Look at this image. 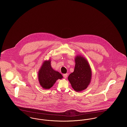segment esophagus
I'll use <instances>...</instances> for the list:
<instances>
[{
  "label": "esophagus",
  "mask_w": 127,
  "mask_h": 127,
  "mask_svg": "<svg viewBox=\"0 0 127 127\" xmlns=\"http://www.w3.org/2000/svg\"><path fill=\"white\" fill-rule=\"evenodd\" d=\"M63 77L65 78V79H66L67 78V74H63Z\"/></svg>",
  "instance_id": "34e87169"
}]
</instances>
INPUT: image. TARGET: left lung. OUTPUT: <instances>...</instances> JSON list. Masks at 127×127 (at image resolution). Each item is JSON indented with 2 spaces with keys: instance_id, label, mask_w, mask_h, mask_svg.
<instances>
[{
  "instance_id": "1",
  "label": "left lung",
  "mask_w": 127,
  "mask_h": 127,
  "mask_svg": "<svg viewBox=\"0 0 127 127\" xmlns=\"http://www.w3.org/2000/svg\"><path fill=\"white\" fill-rule=\"evenodd\" d=\"M75 61L74 72L68 76V79L73 89L78 92L87 88L91 81V71L87 60L82 56H77Z\"/></svg>"
}]
</instances>
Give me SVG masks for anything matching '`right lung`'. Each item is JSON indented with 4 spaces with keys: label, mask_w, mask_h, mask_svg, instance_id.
I'll use <instances>...</instances> for the list:
<instances>
[{
    "label": "right lung",
    "mask_w": 127,
    "mask_h": 127,
    "mask_svg": "<svg viewBox=\"0 0 127 127\" xmlns=\"http://www.w3.org/2000/svg\"><path fill=\"white\" fill-rule=\"evenodd\" d=\"M50 60L45 61L38 74V80L43 89H49L55 84L58 79H61L63 76L61 73L55 71L51 67Z\"/></svg>",
    "instance_id": "right-lung-1"
}]
</instances>
